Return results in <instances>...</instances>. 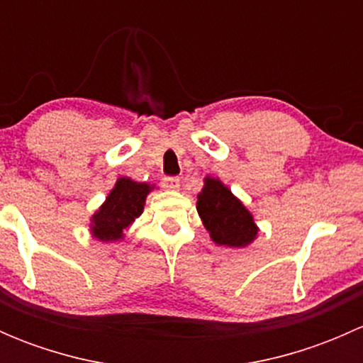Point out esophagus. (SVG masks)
Listing matches in <instances>:
<instances>
[{
    "instance_id": "34e87169",
    "label": "esophagus",
    "mask_w": 363,
    "mask_h": 363,
    "mask_svg": "<svg viewBox=\"0 0 363 363\" xmlns=\"http://www.w3.org/2000/svg\"><path fill=\"white\" fill-rule=\"evenodd\" d=\"M161 184H163V188L168 189V191H177L181 182H179L177 177H164L163 181H161Z\"/></svg>"
}]
</instances>
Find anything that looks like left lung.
<instances>
[{
	"mask_svg": "<svg viewBox=\"0 0 363 363\" xmlns=\"http://www.w3.org/2000/svg\"><path fill=\"white\" fill-rule=\"evenodd\" d=\"M196 211L212 242L226 247H247L258 237L255 216L219 177L205 175L196 196Z\"/></svg>",
	"mask_w": 363,
	"mask_h": 363,
	"instance_id": "1",
	"label": "left lung"
}]
</instances>
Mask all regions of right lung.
Masks as SVG:
<instances>
[{
    "label": "right lung",
    "instance_id": "right-lung-1",
    "mask_svg": "<svg viewBox=\"0 0 363 363\" xmlns=\"http://www.w3.org/2000/svg\"><path fill=\"white\" fill-rule=\"evenodd\" d=\"M155 184L119 177L105 202L89 218L91 237L100 242H117L126 235L131 223L144 212L145 199Z\"/></svg>",
    "mask_w": 363,
    "mask_h": 363
}]
</instances>
